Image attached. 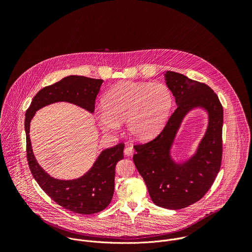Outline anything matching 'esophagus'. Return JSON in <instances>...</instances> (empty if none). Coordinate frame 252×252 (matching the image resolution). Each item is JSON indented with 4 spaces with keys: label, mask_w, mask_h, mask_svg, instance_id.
Segmentation results:
<instances>
[{
    "label": "esophagus",
    "mask_w": 252,
    "mask_h": 252,
    "mask_svg": "<svg viewBox=\"0 0 252 252\" xmlns=\"http://www.w3.org/2000/svg\"><path fill=\"white\" fill-rule=\"evenodd\" d=\"M133 152H134V150L130 146H126V149H125V155L126 156H131V155H133Z\"/></svg>",
    "instance_id": "1"
}]
</instances>
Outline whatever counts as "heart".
Masks as SVG:
<instances>
[{
	"label": "heart",
	"instance_id": "1",
	"mask_svg": "<svg viewBox=\"0 0 252 252\" xmlns=\"http://www.w3.org/2000/svg\"><path fill=\"white\" fill-rule=\"evenodd\" d=\"M172 105L173 94L162 83L124 82L104 94L98 121L109 131L126 122L132 137L150 140L163 127Z\"/></svg>",
	"mask_w": 252,
	"mask_h": 252
}]
</instances>
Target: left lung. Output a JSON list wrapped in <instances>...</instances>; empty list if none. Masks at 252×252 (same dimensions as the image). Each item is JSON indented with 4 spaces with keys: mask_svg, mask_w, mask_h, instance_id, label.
I'll return each mask as SVG.
<instances>
[{
    "mask_svg": "<svg viewBox=\"0 0 252 252\" xmlns=\"http://www.w3.org/2000/svg\"><path fill=\"white\" fill-rule=\"evenodd\" d=\"M165 81L177 107L158 136L133 146V162L155 204L181 209L201 199L220 169L223 109L218 94L205 84L170 70L165 73ZM196 106L209 112L208 130L197 155L187 163L176 165L169 157V149L183 117Z\"/></svg>",
    "mask_w": 252,
    "mask_h": 252,
    "instance_id": "1",
    "label": "left lung"
}]
</instances>
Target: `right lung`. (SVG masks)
<instances>
[{
  "label": "right lung",
  "instance_id": "right-lung-1",
  "mask_svg": "<svg viewBox=\"0 0 252 252\" xmlns=\"http://www.w3.org/2000/svg\"><path fill=\"white\" fill-rule=\"evenodd\" d=\"M102 80L81 76H68L45 87L32 100L26 112L25 130L27 160L31 172L41 189L59 205L79 214H93L103 210L112 201L115 190L116 165L124 158L125 143L104 150L94 166L84 176L74 181H60L51 177L35 160L30 139V123L41 107L56 102L68 101L93 113L95 97Z\"/></svg>",
  "mask_w": 252,
  "mask_h": 252
}]
</instances>
